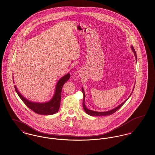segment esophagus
<instances>
[{
	"mask_svg": "<svg viewBox=\"0 0 155 155\" xmlns=\"http://www.w3.org/2000/svg\"><path fill=\"white\" fill-rule=\"evenodd\" d=\"M81 74H82V73H81Z\"/></svg>",
	"mask_w": 155,
	"mask_h": 155,
	"instance_id": "34e87169",
	"label": "esophagus"
}]
</instances>
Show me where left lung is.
Instances as JSON below:
<instances>
[{
  "label": "left lung",
  "mask_w": 155,
  "mask_h": 155,
  "mask_svg": "<svg viewBox=\"0 0 155 155\" xmlns=\"http://www.w3.org/2000/svg\"><path fill=\"white\" fill-rule=\"evenodd\" d=\"M131 49L132 50V51L134 52V55H135V59H136V61H137V53H136V52H135V49L134 48V47H133V46L132 45H131ZM134 87H135V84H134V88H133V90H132V93H131V94H130V96H129V97H130V96H131V94H132V92H133V91H134ZM81 90H82V93H83V109H84V111L87 113V114H88V115H91V116H106V115H111V114H113L115 112H116L121 106H123V104L127 101V100L128 99V98H127L123 103H122L121 104H120L119 106H117V107H116L115 108H114L113 109H112V110H110V111H104V112H98V111H93V110H89V109H88L87 107H86V106L85 105V104H84V100H85V93H84V89H83V87H82L81 88Z\"/></svg>",
  "instance_id": "8db88e82"
}]
</instances>
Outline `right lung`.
<instances>
[{
    "mask_svg": "<svg viewBox=\"0 0 155 155\" xmlns=\"http://www.w3.org/2000/svg\"><path fill=\"white\" fill-rule=\"evenodd\" d=\"M71 75L70 74H67L63 77H62L58 81L55 93L52 98L45 103H37L33 102L27 100L18 91L17 89L16 86H15V90L16 91L18 96L21 99V100L24 102L25 104L30 109L33 110L34 112L37 114L41 115H52L57 113L60 107L61 104V92L64 84L65 82L69 80ZM13 81H14V79L13 76Z\"/></svg>",
    "mask_w": 155,
    "mask_h": 155,
    "instance_id": "obj_1",
    "label": "right lung"
}]
</instances>
